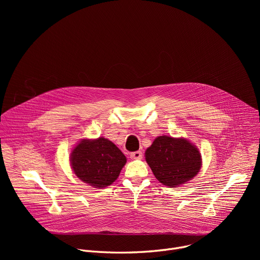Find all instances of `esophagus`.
<instances>
[{
	"mask_svg": "<svg viewBox=\"0 0 260 260\" xmlns=\"http://www.w3.org/2000/svg\"><path fill=\"white\" fill-rule=\"evenodd\" d=\"M142 156H143V153L141 151H135V152L131 153V157L133 159H140V158H142Z\"/></svg>",
	"mask_w": 260,
	"mask_h": 260,
	"instance_id": "34e87169",
	"label": "esophagus"
}]
</instances>
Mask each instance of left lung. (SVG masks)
Segmentation results:
<instances>
[{
  "label": "left lung",
  "mask_w": 260,
  "mask_h": 260,
  "mask_svg": "<svg viewBox=\"0 0 260 260\" xmlns=\"http://www.w3.org/2000/svg\"><path fill=\"white\" fill-rule=\"evenodd\" d=\"M155 178L166 186H180L191 180L202 166L198 148L185 139L168 136L156 138L145 152Z\"/></svg>",
  "instance_id": "left-lung-1"
}]
</instances>
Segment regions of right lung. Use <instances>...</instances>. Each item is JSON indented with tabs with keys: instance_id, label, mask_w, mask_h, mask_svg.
I'll return each instance as SVG.
<instances>
[{
	"instance_id": "add662e5",
	"label": "right lung",
	"mask_w": 260,
	"mask_h": 260,
	"mask_svg": "<svg viewBox=\"0 0 260 260\" xmlns=\"http://www.w3.org/2000/svg\"><path fill=\"white\" fill-rule=\"evenodd\" d=\"M126 157L119 148L105 138L82 140L71 153L75 175L95 188L112 184L119 176Z\"/></svg>"
}]
</instances>
